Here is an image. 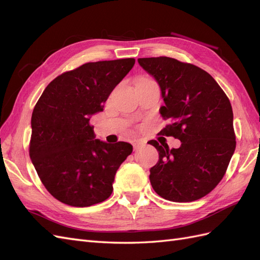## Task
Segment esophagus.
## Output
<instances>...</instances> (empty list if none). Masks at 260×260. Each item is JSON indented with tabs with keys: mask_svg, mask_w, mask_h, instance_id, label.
Instances as JSON below:
<instances>
[{
	"mask_svg": "<svg viewBox=\"0 0 260 260\" xmlns=\"http://www.w3.org/2000/svg\"><path fill=\"white\" fill-rule=\"evenodd\" d=\"M132 145H133V149H135V151H138V149H140L141 147H143L145 145V143L143 142V141L138 140V141H135Z\"/></svg>",
	"mask_w": 260,
	"mask_h": 260,
	"instance_id": "34e87169",
	"label": "esophagus"
}]
</instances>
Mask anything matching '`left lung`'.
<instances>
[{"instance_id": "1", "label": "left lung", "mask_w": 260, "mask_h": 260, "mask_svg": "<svg viewBox=\"0 0 260 260\" xmlns=\"http://www.w3.org/2000/svg\"><path fill=\"white\" fill-rule=\"evenodd\" d=\"M138 61L160 86L165 105L159 112L169 120L160 132L181 141L172 149L149 141L159 154L149 170L151 184L165 200H200L221 181L235 151L230 101L214 78L193 64L166 56Z\"/></svg>"}]
</instances>
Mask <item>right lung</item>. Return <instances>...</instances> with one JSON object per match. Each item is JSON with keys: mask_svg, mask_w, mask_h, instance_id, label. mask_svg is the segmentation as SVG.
Returning a JSON list of instances; mask_svg holds the SVG:
<instances>
[{"mask_svg": "<svg viewBox=\"0 0 260 260\" xmlns=\"http://www.w3.org/2000/svg\"><path fill=\"white\" fill-rule=\"evenodd\" d=\"M135 62H86L55 78L37 102L29 155L46 190L66 205L88 207L107 200L116 171L132 153L127 142L94 139L90 118L103 111Z\"/></svg>", "mask_w": 260, "mask_h": 260, "instance_id": "add662e5", "label": "right lung"}]
</instances>
